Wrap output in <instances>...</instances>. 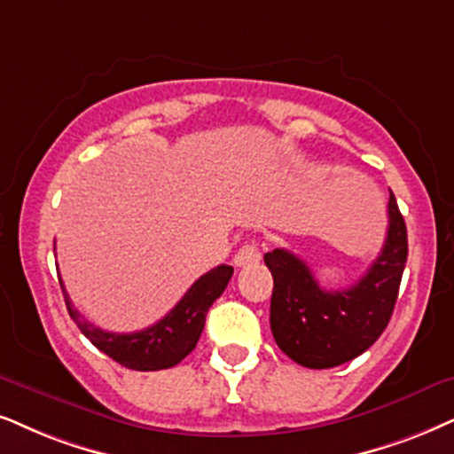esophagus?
<instances>
[{
	"label": "esophagus",
	"mask_w": 454,
	"mask_h": 454,
	"mask_svg": "<svg viewBox=\"0 0 454 454\" xmlns=\"http://www.w3.org/2000/svg\"><path fill=\"white\" fill-rule=\"evenodd\" d=\"M262 260V254H260V247L254 245V243H247L240 247L237 251V255H234V266L239 268H245V266H254Z\"/></svg>",
	"instance_id": "1"
}]
</instances>
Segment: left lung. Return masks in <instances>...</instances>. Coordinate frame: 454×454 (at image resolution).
<instances>
[{"instance_id": "8db88e82", "label": "left lung", "mask_w": 454, "mask_h": 454, "mask_svg": "<svg viewBox=\"0 0 454 454\" xmlns=\"http://www.w3.org/2000/svg\"><path fill=\"white\" fill-rule=\"evenodd\" d=\"M387 217L381 254L349 289L318 286L306 262L286 249L263 255L274 278L270 329L278 348L297 364L340 366L369 349L386 331L409 255L406 223L394 194H389Z\"/></svg>"}]
</instances>
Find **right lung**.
Segmentation results:
<instances>
[{
  "label": "right lung",
  "mask_w": 454,
  "mask_h": 454,
  "mask_svg": "<svg viewBox=\"0 0 454 454\" xmlns=\"http://www.w3.org/2000/svg\"><path fill=\"white\" fill-rule=\"evenodd\" d=\"M232 272L234 268L226 263L209 270L186 291V295L176 303L168 317H163L148 329L136 333H108L88 323L79 314V309L73 308L62 280L60 286L74 325L100 352L111 356L114 363L125 369L160 371L176 366L192 352L200 333H203L205 317H207L211 303L223 294Z\"/></svg>",
  "instance_id": "1"
}]
</instances>
